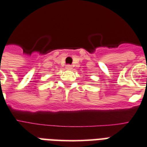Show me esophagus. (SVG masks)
<instances>
[{
  "label": "esophagus",
  "mask_w": 147,
  "mask_h": 147,
  "mask_svg": "<svg viewBox=\"0 0 147 147\" xmlns=\"http://www.w3.org/2000/svg\"><path fill=\"white\" fill-rule=\"evenodd\" d=\"M65 69H66L67 70H71V69H72V66H71V65H67L66 66H65Z\"/></svg>",
  "instance_id": "34e87169"
}]
</instances>
